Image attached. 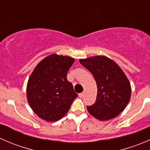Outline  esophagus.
Here are the masks:
<instances>
[{
  "label": "esophagus",
  "instance_id": "esophagus-1",
  "mask_svg": "<svg viewBox=\"0 0 150 150\" xmlns=\"http://www.w3.org/2000/svg\"><path fill=\"white\" fill-rule=\"evenodd\" d=\"M83 96H84V93H79V97L80 98H83Z\"/></svg>",
  "mask_w": 150,
  "mask_h": 150
}]
</instances>
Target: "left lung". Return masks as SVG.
Returning a JSON list of instances; mask_svg holds the SVG:
<instances>
[{"instance_id": "obj_1", "label": "left lung", "mask_w": 150, "mask_h": 150, "mask_svg": "<svg viewBox=\"0 0 150 150\" xmlns=\"http://www.w3.org/2000/svg\"><path fill=\"white\" fill-rule=\"evenodd\" d=\"M79 61L91 72L97 86L96 102L87 107L88 112L102 121L117 117L128 105L131 95V83L122 69L115 62L102 55Z\"/></svg>"}]
</instances>
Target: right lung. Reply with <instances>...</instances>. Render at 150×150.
I'll return each mask as SVG.
<instances>
[{"label": "right lung", "mask_w": 150, "mask_h": 150, "mask_svg": "<svg viewBox=\"0 0 150 150\" xmlns=\"http://www.w3.org/2000/svg\"><path fill=\"white\" fill-rule=\"evenodd\" d=\"M75 62L69 56L52 54L36 65L27 84V99L33 111L47 122L60 120L78 94L67 79Z\"/></svg>", "instance_id": "right-lung-1"}]
</instances>
